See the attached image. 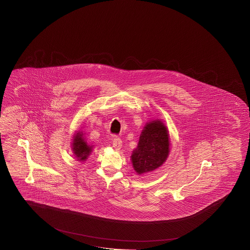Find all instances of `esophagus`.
Wrapping results in <instances>:
<instances>
[{"label": "esophagus", "mask_w": 250, "mask_h": 250, "mask_svg": "<svg viewBox=\"0 0 250 250\" xmlns=\"http://www.w3.org/2000/svg\"><path fill=\"white\" fill-rule=\"evenodd\" d=\"M122 144H123V142H122L121 138H119V137H114L113 138L112 145H113V147L115 150H119L122 147Z\"/></svg>", "instance_id": "esophagus-1"}]
</instances>
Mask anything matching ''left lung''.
Returning <instances> with one entry per match:
<instances>
[{
	"label": "left lung",
	"instance_id": "obj_1",
	"mask_svg": "<svg viewBox=\"0 0 250 250\" xmlns=\"http://www.w3.org/2000/svg\"><path fill=\"white\" fill-rule=\"evenodd\" d=\"M169 141L166 126L160 121L148 123L141 133L138 146L131 156L138 174L151 172L166 161Z\"/></svg>",
	"mask_w": 250,
	"mask_h": 250
}]
</instances>
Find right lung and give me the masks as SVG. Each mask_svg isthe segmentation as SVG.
I'll use <instances>...</instances> for the list:
<instances>
[{"instance_id":"right-lung-1","label":"right lung","mask_w":250,"mask_h":250,"mask_svg":"<svg viewBox=\"0 0 250 250\" xmlns=\"http://www.w3.org/2000/svg\"><path fill=\"white\" fill-rule=\"evenodd\" d=\"M72 146H73V152L79 160H85L91 153V146H89L84 141L83 134L81 133H77L74 136Z\"/></svg>"}]
</instances>
